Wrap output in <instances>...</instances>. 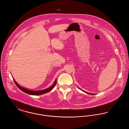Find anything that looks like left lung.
Masks as SVG:
<instances>
[{"instance_id": "obj_1", "label": "left lung", "mask_w": 129, "mask_h": 129, "mask_svg": "<svg viewBox=\"0 0 129 129\" xmlns=\"http://www.w3.org/2000/svg\"><path fill=\"white\" fill-rule=\"evenodd\" d=\"M85 92H86V93H88V94H93V93H88V92H86V91H85Z\"/></svg>"}]
</instances>
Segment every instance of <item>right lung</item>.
<instances>
[{"mask_svg": "<svg viewBox=\"0 0 129 129\" xmlns=\"http://www.w3.org/2000/svg\"><path fill=\"white\" fill-rule=\"evenodd\" d=\"M14 81L15 83V84L16 85V86H17V87L20 89H21L22 91H23V92L26 93H28L29 94H30V95H41V94H43L44 93H47V92L50 91L54 86H55L56 84V80H55V81L54 82V84H53V85L51 86V87L47 88V89H44V90H38V91H34V90H30L29 89H27L26 88H25L22 86H19L17 83V82L15 81L14 80Z\"/></svg>", "mask_w": 129, "mask_h": 129, "instance_id": "1", "label": "right lung"}]
</instances>
